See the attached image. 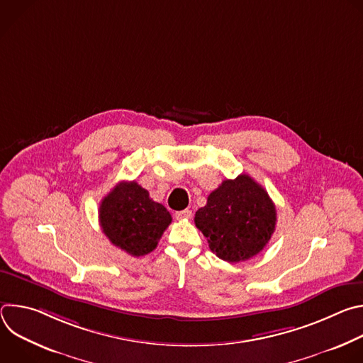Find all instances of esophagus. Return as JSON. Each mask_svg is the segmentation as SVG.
I'll list each match as a JSON object with an SVG mask.
<instances>
[{
	"label": "esophagus",
	"mask_w": 363,
	"mask_h": 363,
	"mask_svg": "<svg viewBox=\"0 0 363 363\" xmlns=\"http://www.w3.org/2000/svg\"><path fill=\"white\" fill-rule=\"evenodd\" d=\"M175 217H177V220H189V218H192V211L191 210H182V211L175 213Z\"/></svg>",
	"instance_id": "esophagus-1"
}]
</instances>
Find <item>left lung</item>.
<instances>
[{
	"label": "left lung",
	"instance_id": "1",
	"mask_svg": "<svg viewBox=\"0 0 363 363\" xmlns=\"http://www.w3.org/2000/svg\"><path fill=\"white\" fill-rule=\"evenodd\" d=\"M195 225L213 252L228 263L260 252L276 230V206L267 191L250 175L225 179L195 213Z\"/></svg>",
	"mask_w": 363,
	"mask_h": 363
}]
</instances>
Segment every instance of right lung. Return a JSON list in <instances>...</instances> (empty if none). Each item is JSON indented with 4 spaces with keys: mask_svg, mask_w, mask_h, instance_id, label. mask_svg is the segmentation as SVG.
<instances>
[{
    "mask_svg": "<svg viewBox=\"0 0 363 363\" xmlns=\"http://www.w3.org/2000/svg\"><path fill=\"white\" fill-rule=\"evenodd\" d=\"M172 217L138 182H119L100 202L99 223L109 241L133 257L158 245Z\"/></svg>",
    "mask_w": 363,
    "mask_h": 363,
    "instance_id": "add662e5",
    "label": "right lung"
}]
</instances>
